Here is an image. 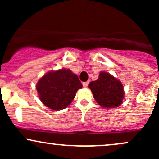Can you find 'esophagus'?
<instances>
[{
  "label": "esophagus",
  "mask_w": 159,
  "mask_h": 159,
  "mask_svg": "<svg viewBox=\"0 0 159 159\" xmlns=\"http://www.w3.org/2000/svg\"><path fill=\"white\" fill-rule=\"evenodd\" d=\"M88 84H89V82L87 81V82H83V84H83V86L84 87H87V85H88Z\"/></svg>",
  "instance_id": "obj_1"
}]
</instances>
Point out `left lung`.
Segmentation results:
<instances>
[{"instance_id": "8db88e82", "label": "left lung", "mask_w": 159, "mask_h": 159, "mask_svg": "<svg viewBox=\"0 0 159 159\" xmlns=\"http://www.w3.org/2000/svg\"><path fill=\"white\" fill-rule=\"evenodd\" d=\"M98 105L105 108H114L123 103V86L108 72H101L98 78L88 85Z\"/></svg>"}]
</instances>
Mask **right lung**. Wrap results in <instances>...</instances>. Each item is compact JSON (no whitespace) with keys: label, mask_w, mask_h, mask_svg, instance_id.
Returning a JSON list of instances; mask_svg holds the SVG:
<instances>
[{"label":"right lung","mask_w":159,"mask_h":159,"mask_svg":"<svg viewBox=\"0 0 159 159\" xmlns=\"http://www.w3.org/2000/svg\"><path fill=\"white\" fill-rule=\"evenodd\" d=\"M82 84L77 75L70 69L51 71L36 84L39 99L45 106L54 111L68 107Z\"/></svg>","instance_id":"obj_1"}]
</instances>
